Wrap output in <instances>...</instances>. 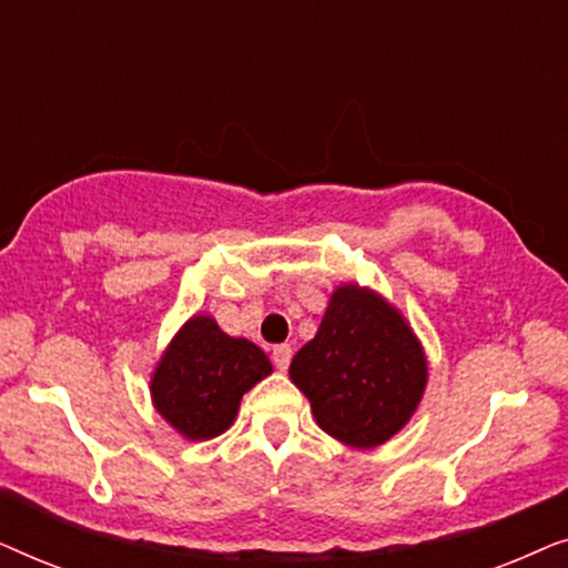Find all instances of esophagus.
Returning a JSON list of instances; mask_svg holds the SVG:
<instances>
[{
	"mask_svg": "<svg viewBox=\"0 0 568 568\" xmlns=\"http://www.w3.org/2000/svg\"><path fill=\"white\" fill-rule=\"evenodd\" d=\"M271 359H274L276 369L286 372V369H290V362H292V346L290 344L274 346V352H271Z\"/></svg>",
	"mask_w": 568,
	"mask_h": 568,
	"instance_id": "34e87169",
	"label": "esophagus"
}]
</instances>
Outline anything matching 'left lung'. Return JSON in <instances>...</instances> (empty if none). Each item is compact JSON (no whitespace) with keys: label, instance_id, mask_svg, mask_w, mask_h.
Returning a JSON list of instances; mask_svg holds the SVG:
<instances>
[{"label":"left lung","instance_id":"8db88e82","mask_svg":"<svg viewBox=\"0 0 568 568\" xmlns=\"http://www.w3.org/2000/svg\"><path fill=\"white\" fill-rule=\"evenodd\" d=\"M290 377L325 434L372 449L414 416L429 367L416 333L390 302L367 286L341 284L315 338L294 354Z\"/></svg>","mask_w":568,"mask_h":568}]
</instances>
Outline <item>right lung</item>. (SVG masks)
Returning <instances> with one entry per match:
<instances>
[{"mask_svg": "<svg viewBox=\"0 0 568 568\" xmlns=\"http://www.w3.org/2000/svg\"><path fill=\"white\" fill-rule=\"evenodd\" d=\"M271 369L253 341L232 338L214 317L193 315L154 367L152 403L185 439H212L230 429L243 395Z\"/></svg>", "mask_w": 568, "mask_h": 568, "instance_id": "right-lung-1", "label": "right lung"}]
</instances>
